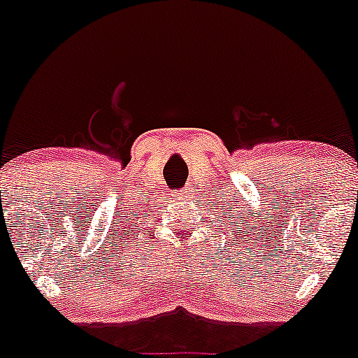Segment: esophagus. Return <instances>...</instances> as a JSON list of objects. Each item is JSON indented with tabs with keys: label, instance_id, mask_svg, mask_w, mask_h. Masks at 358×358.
Masks as SVG:
<instances>
[{
	"label": "esophagus",
	"instance_id": "1",
	"mask_svg": "<svg viewBox=\"0 0 358 358\" xmlns=\"http://www.w3.org/2000/svg\"><path fill=\"white\" fill-rule=\"evenodd\" d=\"M187 196H189V192H187V189H183V190H178V192L175 194V197H176V199H185Z\"/></svg>",
	"mask_w": 358,
	"mask_h": 358
}]
</instances>
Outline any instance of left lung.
I'll return each mask as SVG.
<instances>
[{"label":"left lung","mask_w":358,"mask_h":358,"mask_svg":"<svg viewBox=\"0 0 358 358\" xmlns=\"http://www.w3.org/2000/svg\"><path fill=\"white\" fill-rule=\"evenodd\" d=\"M237 204H239V201H236ZM215 209V208H213ZM220 215V227H225V229H230V230H234V227H236V223L239 222V218L241 216H237V220H236V213L232 211V208H230V206H220V209L218 211H216V216ZM241 215H243V213H241ZM243 222H246V220H243ZM246 229H249V227H246ZM222 232H223V229H222ZM241 230H239V234H237V236H241ZM249 241H251V237H249Z\"/></svg>","instance_id":"8db88e82"}]
</instances>
